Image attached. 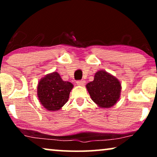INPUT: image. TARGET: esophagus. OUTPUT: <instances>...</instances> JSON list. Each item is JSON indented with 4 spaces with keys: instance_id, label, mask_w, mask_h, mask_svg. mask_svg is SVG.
Listing matches in <instances>:
<instances>
[{
    "instance_id": "34e87169",
    "label": "esophagus",
    "mask_w": 157,
    "mask_h": 157,
    "mask_svg": "<svg viewBox=\"0 0 157 157\" xmlns=\"http://www.w3.org/2000/svg\"><path fill=\"white\" fill-rule=\"evenodd\" d=\"M76 83H77V85H78V86H83L85 85L86 81H83V80L77 81H76Z\"/></svg>"
}]
</instances>
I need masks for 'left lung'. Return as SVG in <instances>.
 <instances>
[{
	"label": "left lung",
	"instance_id": "left-lung-1",
	"mask_svg": "<svg viewBox=\"0 0 157 157\" xmlns=\"http://www.w3.org/2000/svg\"><path fill=\"white\" fill-rule=\"evenodd\" d=\"M91 99L101 108H110L120 97L121 85L115 76L105 71H98L93 81L86 86Z\"/></svg>",
	"mask_w": 157,
	"mask_h": 157
}]
</instances>
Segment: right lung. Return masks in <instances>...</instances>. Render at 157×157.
<instances>
[{
    "label": "right lung",
    "instance_id": "obj_1",
    "mask_svg": "<svg viewBox=\"0 0 157 157\" xmlns=\"http://www.w3.org/2000/svg\"><path fill=\"white\" fill-rule=\"evenodd\" d=\"M74 85L62 80L57 72L47 74L38 82L37 94L40 104L48 111H58L68 101Z\"/></svg>",
    "mask_w": 157,
    "mask_h": 157
}]
</instances>
